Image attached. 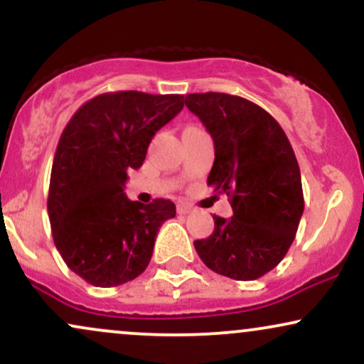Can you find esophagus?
Segmentation results:
<instances>
[{"label":"esophagus","mask_w":364,"mask_h":364,"mask_svg":"<svg viewBox=\"0 0 364 364\" xmlns=\"http://www.w3.org/2000/svg\"><path fill=\"white\" fill-rule=\"evenodd\" d=\"M191 210H193V208H191V205H188V203H185V202L178 203V214L186 215V214H190Z\"/></svg>","instance_id":"esophagus-1"}]
</instances>
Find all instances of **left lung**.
I'll list each match as a JSON object with an SVG mask.
<instances>
[{"label": "left lung", "instance_id": "left-lung-1", "mask_svg": "<svg viewBox=\"0 0 364 364\" xmlns=\"http://www.w3.org/2000/svg\"><path fill=\"white\" fill-rule=\"evenodd\" d=\"M185 104L214 140L207 185L232 207L229 219L214 215V232L195 250L214 272L255 281L286 257L303 215L294 150L281 124L243 97L205 92L188 94Z\"/></svg>", "mask_w": 364, "mask_h": 364}]
</instances>
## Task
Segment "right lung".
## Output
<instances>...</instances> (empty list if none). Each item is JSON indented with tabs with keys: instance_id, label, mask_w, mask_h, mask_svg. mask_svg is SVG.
<instances>
[{
	"instance_id": "obj_1",
	"label": "right lung",
	"mask_w": 364,
	"mask_h": 364,
	"mask_svg": "<svg viewBox=\"0 0 364 364\" xmlns=\"http://www.w3.org/2000/svg\"><path fill=\"white\" fill-rule=\"evenodd\" d=\"M183 109V95L101 94L72 116L54 154L48 214L70 270L97 287L147 269L159 228L176 215L171 200L132 202L124 183L144 164L150 140Z\"/></svg>"
}]
</instances>
